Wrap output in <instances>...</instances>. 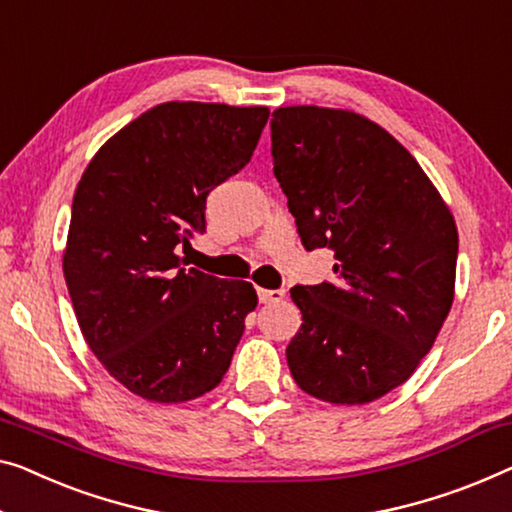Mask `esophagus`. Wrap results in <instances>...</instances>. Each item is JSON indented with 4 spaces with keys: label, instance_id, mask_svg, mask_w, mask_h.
Returning a JSON list of instances; mask_svg holds the SVG:
<instances>
[{
    "label": "esophagus",
    "instance_id": "1",
    "mask_svg": "<svg viewBox=\"0 0 512 512\" xmlns=\"http://www.w3.org/2000/svg\"><path fill=\"white\" fill-rule=\"evenodd\" d=\"M259 303H278L285 299V289H257Z\"/></svg>",
    "mask_w": 512,
    "mask_h": 512
}]
</instances>
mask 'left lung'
<instances>
[{
  "label": "left lung",
  "instance_id": "8db88e82",
  "mask_svg": "<svg viewBox=\"0 0 512 512\" xmlns=\"http://www.w3.org/2000/svg\"><path fill=\"white\" fill-rule=\"evenodd\" d=\"M271 154L305 250L331 248L338 276L292 287L303 324L289 372L317 400H377L414 375L451 312L453 213L416 158L363 114L278 108Z\"/></svg>",
  "mask_w": 512,
  "mask_h": 512
}]
</instances>
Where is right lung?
Here are the masks:
<instances>
[{"label":"right lung","mask_w":512,"mask_h":512,"mask_svg":"<svg viewBox=\"0 0 512 512\" xmlns=\"http://www.w3.org/2000/svg\"><path fill=\"white\" fill-rule=\"evenodd\" d=\"M269 108L170 101L112 135L73 197L64 278L103 368L140 398L195 400L220 384L255 287L183 269L207 195L246 167Z\"/></svg>","instance_id":"right-lung-1"}]
</instances>
